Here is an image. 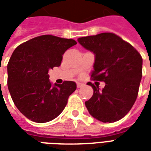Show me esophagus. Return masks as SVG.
I'll list each match as a JSON object with an SVG mask.
<instances>
[{
    "label": "esophagus",
    "instance_id": "34e87169",
    "mask_svg": "<svg viewBox=\"0 0 151 151\" xmlns=\"http://www.w3.org/2000/svg\"><path fill=\"white\" fill-rule=\"evenodd\" d=\"M82 86H83V84H82V83H80V82H78V83H77V87H78V88L82 87Z\"/></svg>",
    "mask_w": 151,
    "mask_h": 151
}]
</instances>
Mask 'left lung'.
Segmentation results:
<instances>
[{"mask_svg":"<svg viewBox=\"0 0 151 151\" xmlns=\"http://www.w3.org/2000/svg\"><path fill=\"white\" fill-rule=\"evenodd\" d=\"M78 43L95 54L93 80L104 82L102 91L91 82L94 93L85 103L89 113L104 123L126 115L136 101L142 76V58L130 43L113 33L79 38Z\"/></svg>","mask_w":151,"mask_h":151,"instance_id":"8db88e82","label":"left lung"}]
</instances>
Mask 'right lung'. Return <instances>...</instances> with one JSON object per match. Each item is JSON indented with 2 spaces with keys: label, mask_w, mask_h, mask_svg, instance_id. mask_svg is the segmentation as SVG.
<instances>
[{
  "label": "right lung",
  "mask_w": 151,
  "mask_h": 151,
  "mask_svg": "<svg viewBox=\"0 0 151 151\" xmlns=\"http://www.w3.org/2000/svg\"><path fill=\"white\" fill-rule=\"evenodd\" d=\"M75 44L71 39L44 35L14 51L7 65L8 89L15 106L29 120L48 122L65 109L77 85L65 81L52 86L48 71L60 65L63 54Z\"/></svg>",
  "instance_id": "add662e5"
}]
</instances>
